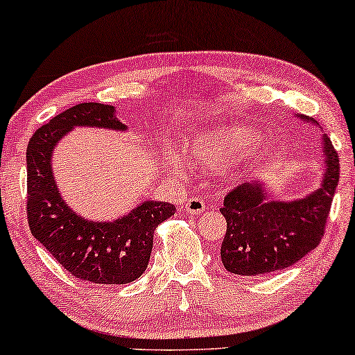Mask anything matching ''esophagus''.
I'll use <instances>...</instances> for the list:
<instances>
[{
  "label": "esophagus",
  "mask_w": 355,
  "mask_h": 355,
  "mask_svg": "<svg viewBox=\"0 0 355 355\" xmlns=\"http://www.w3.org/2000/svg\"><path fill=\"white\" fill-rule=\"evenodd\" d=\"M184 209H186L187 214L199 215L205 210V202L199 199V197H191V199L186 202V205H184Z\"/></svg>",
  "instance_id": "34e87169"
}]
</instances>
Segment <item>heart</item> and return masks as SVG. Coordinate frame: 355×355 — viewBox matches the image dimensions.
Listing matches in <instances>:
<instances>
[{
  "label": "heart",
  "mask_w": 355,
  "mask_h": 355,
  "mask_svg": "<svg viewBox=\"0 0 355 355\" xmlns=\"http://www.w3.org/2000/svg\"><path fill=\"white\" fill-rule=\"evenodd\" d=\"M257 144V132L251 127H222L210 132L196 133L187 145L192 161L207 168H220L230 161L245 155ZM169 166L179 169L184 166L181 155H169Z\"/></svg>",
  "instance_id": "b5f03b06"
}]
</instances>
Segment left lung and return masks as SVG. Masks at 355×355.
Returning a JSON list of instances; mask_svg holds the SVG:
<instances>
[{
    "label": "left lung",
    "mask_w": 355,
    "mask_h": 355,
    "mask_svg": "<svg viewBox=\"0 0 355 355\" xmlns=\"http://www.w3.org/2000/svg\"><path fill=\"white\" fill-rule=\"evenodd\" d=\"M300 119L315 123L305 116ZM323 151V181L303 199H269L259 181L243 182L228 192L220 209L227 220L220 256L228 272L266 275L287 269L320 245L339 182V156L326 135Z\"/></svg>",
    "instance_id": "left-lung-1"
}]
</instances>
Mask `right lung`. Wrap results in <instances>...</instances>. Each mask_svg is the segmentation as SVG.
Masks as SVG:
<instances>
[{
	"label": "right lung",
	"mask_w": 355,
	"mask_h": 355,
	"mask_svg": "<svg viewBox=\"0 0 355 355\" xmlns=\"http://www.w3.org/2000/svg\"><path fill=\"white\" fill-rule=\"evenodd\" d=\"M125 130L114 105L83 103L35 130L27 145V222L37 241L67 272L91 284H128L148 266L153 233L176 207L145 200L114 222H89L65 204L52 171V153L75 127Z\"/></svg>",
	"instance_id": "right-lung-1"
}]
</instances>
